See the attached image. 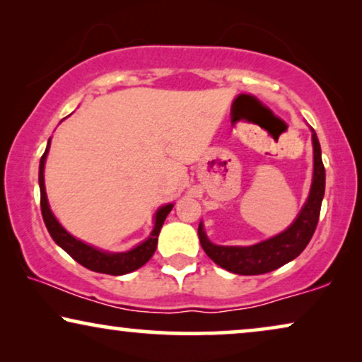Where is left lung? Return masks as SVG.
<instances>
[{
  "mask_svg": "<svg viewBox=\"0 0 362 362\" xmlns=\"http://www.w3.org/2000/svg\"><path fill=\"white\" fill-rule=\"evenodd\" d=\"M311 143H313V180H311L310 194L295 221L280 234L245 247L212 244L201 221L197 227L199 242L212 262L237 275H260L288 264L305 250L318 224L326 180L321 146L313 128H311Z\"/></svg>",
  "mask_w": 362,
  "mask_h": 362,
  "instance_id": "1",
  "label": "left lung"
}]
</instances>
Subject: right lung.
Here are the masks:
<instances>
[{
	"mask_svg": "<svg viewBox=\"0 0 362 362\" xmlns=\"http://www.w3.org/2000/svg\"><path fill=\"white\" fill-rule=\"evenodd\" d=\"M51 148V138H49L46 151L41 156L39 161V189H41V212L44 224H46L49 234H51L52 240L56 244L67 252L74 260L86 267V269L92 272H98V274H107V275H125L130 272L140 269L151 259V255L155 254L156 245H158V235L165 222L166 216L170 214L173 209V202L170 204L161 206L155 214V222H153V230L140 244L133 247L130 250L125 252H107L97 247L88 245L86 242H82L77 237H74L71 232H67L61 226V222L57 221V217L54 216L49 206L47 194H46V186H44V166H46L47 153Z\"/></svg>",
	"mask_w": 362,
	"mask_h": 362,
	"instance_id": "1",
	"label": "right lung"
}]
</instances>
